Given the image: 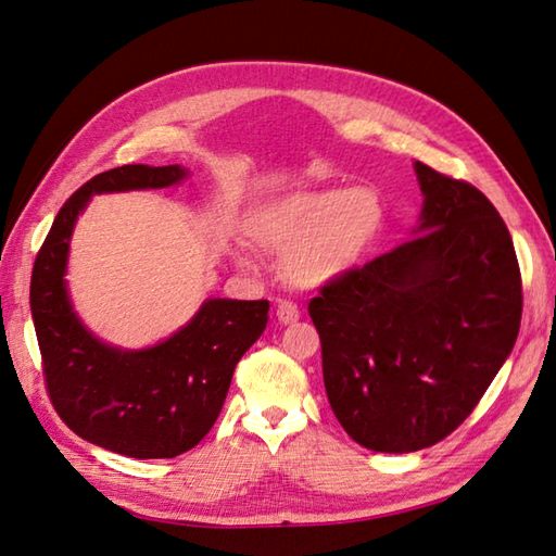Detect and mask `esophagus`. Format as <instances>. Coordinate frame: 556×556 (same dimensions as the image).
Listing matches in <instances>:
<instances>
[{
	"instance_id": "obj_1",
	"label": "esophagus",
	"mask_w": 556,
	"mask_h": 556,
	"mask_svg": "<svg viewBox=\"0 0 556 556\" xmlns=\"http://www.w3.org/2000/svg\"><path fill=\"white\" fill-rule=\"evenodd\" d=\"M299 317H301V311H299L293 303L285 301V303L277 305V320H279L281 325H293V323L299 320Z\"/></svg>"
}]
</instances>
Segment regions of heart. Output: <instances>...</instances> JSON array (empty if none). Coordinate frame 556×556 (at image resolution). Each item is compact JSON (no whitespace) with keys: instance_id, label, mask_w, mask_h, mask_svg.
<instances>
[{"instance_id":"1","label":"heart","mask_w":556,"mask_h":556,"mask_svg":"<svg viewBox=\"0 0 556 556\" xmlns=\"http://www.w3.org/2000/svg\"><path fill=\"white\" fill-rule=\"evenodd\" d=\"M384 224V205L370 188H323L271 200L248 215V233L285 257L287 277L315 289L361 263Z\"/></svg>"}]
</instances>
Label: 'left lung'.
<instances>
[{
  "mask_svg": "<svg viewBox=\"0 0 556 556\" xmlns=\"http://www.w3.org/2000/svg\"><path fill=\"white\" fill-rule=\"evenodd\" d=\"M416 239L308 303L329 406L353 442L408 454L464 422L509 356L523 313L511 233L476 186L416 162Z\"/></svg>",
  "mask_w": 556,
  "mask_h": 556,
  "instance_id": "obj_1",
  "label": "left lung"
}]
</instances>
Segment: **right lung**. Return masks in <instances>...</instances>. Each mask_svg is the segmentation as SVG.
Wrapping results in <instances>:
<instances>
[{
  "instance_id": "1",
  "label": "right lung",
  "mask_w": 556,
  "mask_h": 556,
  "mask_svg": "<svg viewBox=\"0 0 556 556\" xmlns=\"http://www.w3.org/2000/svg\"><path fill=\"white\" fill-rule=\"evenodd\" d=\"M179 164H124L92 176L59 210L30 277V313L47 396L83 440L131 458H174L215 425L236 363L267 327V301H205L191 323L162 344L122 351L80 325L66 293V255L76 217L92 193L164 188Z\"/></svg>"
}]
</instances>
